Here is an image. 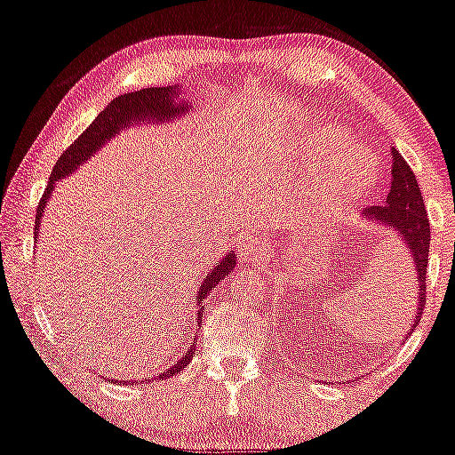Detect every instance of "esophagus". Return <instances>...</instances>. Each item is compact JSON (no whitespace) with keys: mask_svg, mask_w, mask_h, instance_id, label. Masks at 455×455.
Returning <instances> with one entry per match:
<instances>
[{"mask_svg":"<svg viewBox=\"0 0 455 455\" xmlns=\"http://www.w3.org/2000/svg\"><path fill=\"white\" fill-rule=\"evenodd\" d=\"M267 256V243L262 237H250L245 239L242 245V260L245 262H259L265 260Z\"/></svg>","mask_w":455,"mask_h":455,"instance_id":"34e87169","label":"esophagus"}]
</instances>
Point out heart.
Wrapping results in <instances>:
<instances>
[{
	"label": "heart",
	"instance_id": "b5f03b06",
	"mask_svg": "<svg viewBox=\"0 0 455 455\" xmlns=\"http://www.w3.org/2000/svg\"><path fill=\"white\" fill-rule=\"evenodd\" d=\"M371 172H373V158L366 152H347L341 161L331 167V172L322 175L315 193L317 207L331 210V207L346 204L349 196L369 182Z\"/></svg>",
	"mask_w": 455,
	"mask_h": 455
}]
</instances>
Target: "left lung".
<instances>
[{
    "label": "left lung",
    "instance_id": "8db88e82",
    "mask_svg": "<svg viewBox=\"0 0 455 455\" xmlns=\"http://www.w3.org/2000/svg\"><path fill=\"white\" fill-rule=\"evenodd\" d=\"M392 188L387 193L384 205H373L363 212V220L373 222L377 227H387L404 243L413 260V280L418 288V309L413 315L415 331L421 320V307L426 305V267H428L430 251V220L426 213L424 196L418 186V180L407 165V161L392 148Z\"/></svg>",
    "mask_w": 455,
    "mask_h": 455
}]
</instances>
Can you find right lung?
Wrapping results in <instances>:
<instances>
[{
  "instance_id": "1",
  "label": "right lung",
  "mask_w": 455,
  "mask_h": 455,
  "mask_svg": "<svg viewBox=\"0 0 455 455\" xmlns=\"http://www.w3.org/2000/svg\"><path fill=\"white\" fill-rule=\"evenodd\" d=\"M190 108L193 106H190L184 97H180V86H155V89L124 92V95H118L116 100L109 101L100 116L86 127L84 133H82L80 138L76 140L61 156H59L57 165H54L51 173V182H48L40 205H37L36 243H37V228L42 227L44 210H46L48 201H51L52 196L54 184H57L59 180L68 178L69 173H74L76 169H80L86 161H91V158L95 156L103 146L109 144V141L116 138V135L123 133L124 129H131L133 124L173 123L175 118H182L184 114H188ZM235 262H237V256H235L233 250H228L227 256H222L220 260L213 262V269L207 273L204 280H201L199 286H196L195 303L196 307H199V311H196V324L204 320L207 294H210L212 290L235 269ZM193 349H195V341H193V347H190L186 354H182V358L175 360V364L169 366L165 373H156L158 379H163V377H172L175 373H180L182 369H186L190 360H193V354H195ZM150 379H146L148 384H150ZM112 381H118V379H112ZM120 384H127V381H120Z\"/></svg>"
}]
</instances>
